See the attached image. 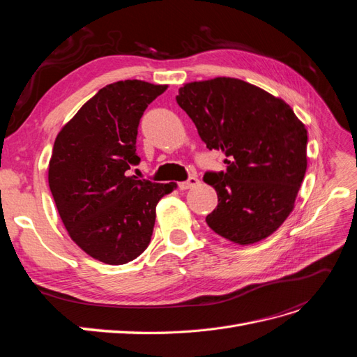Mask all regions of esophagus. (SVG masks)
<instances>
[{"label":"esophagus","instance_id":"esophagus-1","mask_svg":"<svg viewBox=\"0 0 357 357\" xmlns=\"http://www.w3.org/2000/svg\"><path fill=\"white\" fill-rule=\"evenodd\" d=\"M199 183V180L197 178V177H189L186 181H181V183H178V188L181 189V190H188V189H190V188H195L197 185Z\"/></svg>","mask_w":357,"mask_h":357}]
</instances>
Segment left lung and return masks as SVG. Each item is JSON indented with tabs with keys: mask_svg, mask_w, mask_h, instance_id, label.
<instances>
[{
	"mask_svg": "<svg viewBox=\"0 0 357 357\" xmlns=\"http://www.w3.org/2000/svg\"><path fill=\"white\" fill-rule=\"evenodd\" d=\"M177 104L226 171L204 174L218 192L205 222L223 238L253 244L280 228L307 171V129L283 100L247 82L215 77L178 89Z\"/></svg>",
	"mask_w": 357,
	"mask_h": 357,
	"instance_id": "1",
	"label": "left lung"
}]
</instances>
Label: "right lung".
<instances>
[{
	"label": "right lung",
	"instance_id": "1",
	"mask_svg": "<svg viewBox=\"0 0 357 357\" xmlns=\"http://www.w3.org/2000/svg\"><path fill=\"white\" fill-rule=\"evenodd\" d=\"M167 88L142 80L105 86L53 144L49 188L62 223L83 252L104 264L123 265L146 250L156 205L177 186L129 176L139 164V119Z\"/></svg>",
	"mask_w": 357,
	"mask_h": 357
}]
</instances>
